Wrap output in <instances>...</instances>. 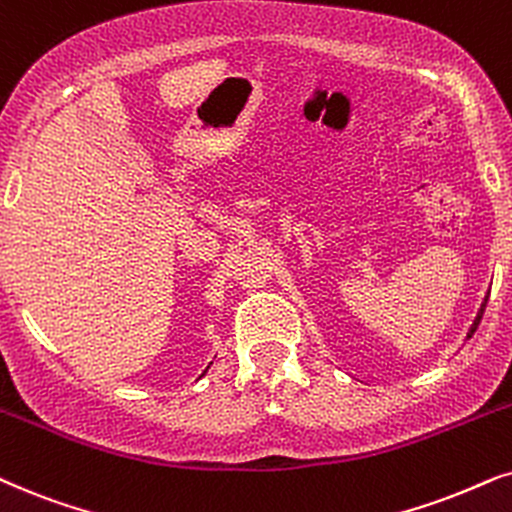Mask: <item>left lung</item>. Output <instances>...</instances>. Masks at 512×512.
<instances>
[{
    "mask_svg": "<svg viewBox=\"0 0 512 512\" xmlns=\"http://www.w3.org/2000/svg\"><path fill=\"white\" fill-rule=\"evenodd\" d=\"M487 301H489V298H484V303H482L480 313H477V317H475V322H473V327H470V331H468V338L475 334V331H477V327H480V320H482V315H484V308H487Z\"/></svg>",
    "mask_w": 512,
    "mask_h": 512,
    "instance_id": "obj_1",
    "label": "left lung"
}]
</instances>
